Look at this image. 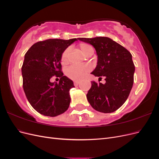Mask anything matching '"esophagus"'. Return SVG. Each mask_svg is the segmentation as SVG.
I'll return each instance as SVG.
<instances>
[{
	"label": "esophagus",
	"instance_id": "34e87169",
	"mask_svg": "<svg viewBox=\"0 0 159 159\" xmlns=\"http://www.w3.org/2000/svg\"><path fill=\"white\" fill-rule=\"evenodd\" d=\"M74 85H78V84H80V81H74Z\"/></svg>",
	"mask_w": 159,
	"mask_h": 159
}]
</instances>
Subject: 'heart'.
<instances>
[{
    "label": "heart",
    "mask_w": 159,
    "mask_h": 159,
    "mask_svg": "<svg viewBox=\"0 0 159 159\" xmlns=\"http://www.w3.org/2000/svg\"><path fill=\"white\" fill-rule=\"evenodd\" d=\"M79 48L81 52L85 56H88L92 55L93 48L90 44L85 42H81L79 44ZM70 48H66L61 55V64L66 65L68 64L69 60ZM91 70L90 67L88 65L81 66H71L66 70L67 76L71 80H80L84 78L85 75Z\"/></svg>",
    "instance_id": "1"
}]
</instances>
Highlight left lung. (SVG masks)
<instances>
[{
  "label": "left lung",
  "instance_id": "obj_1",
  "mask_svg": "<svg viewBox=\"0 0 159 159\" xmlns=\"http://www.w3.org/2000/svg\"><path fill=\"white\" fill-rule=\"evenodd\" d=\"M78 39L95 48L98 65L91 74L99 78L105 77L106 81L104 84L91 81L87 94L88 102L96 111L112 113L125 102L132 89L134 72L132 55L125 48L107 37Z\"/></svg>",
  "mask_w": 159,
  "mask_h": 159
}]
</instances>
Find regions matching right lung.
Masks as SVG:
<instances>
[{
	"label": "right lung",
	"instance_id": "right-lung-1",
	"mask_svg": "<svg viewBox=\"0 0 159 159\" xmlns=\"http://www.w3.org/2000/svg\"><path fill=\"white\" fill-rule=\"evenodd\" d=\"M77 38L48 39L34 44L25 56L22 66V86L32 107L45 116L56 117L64 113L70 103V90L74 82L64 76L61 55ZM54 76L58 84L52 83Z\"/></svg>",
	"mask_w": 159,
	"mask_h": 159
}]
</instances>
